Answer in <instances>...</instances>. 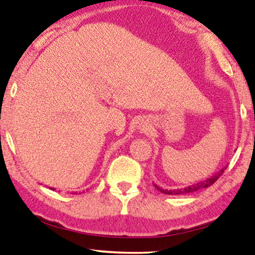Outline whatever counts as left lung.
<instances>
[{
    "label": "left lung",
    "instance_id": "obj_1",
    "mask_svg": "<svg viewBox=\"0 0 255 255\" xmlns=\"http://www.w3.org/2000/svg\"><path fill=\"white\" fill-rule=\"evenodd\" d=\"M224 170H226V167H223V169L218 172V173H216L215 175L211 176L209 179H206L205 181H201V182H198L195 184H191L189 185V187H185L182 189H176V190H164L162 188L157 187L156 184H154V187L156 188L157 190H159L162 193H165V195H185V193H191V192H196L198 190H201V189H205V188H208L210 187L211 184H214L216 181L218 180L219 176H221L224 173Z\"/></svg>",
    "mask_w": 255,
    "mask_h": 255
}]
</instances>
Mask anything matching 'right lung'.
Listing matches in <instances>:
<instances>
[{"mask_svg": "<svg viewBox=\"0 0 255 255\" xmlns=\"http://www.w3.org/2000/svg\"><path fill=\"white\" fill-rule=\"evenodd\" d=\"M53 190H54V189H53Z\"/></svg>", "mask_w": 255, "mask_h": 255, "instance_id": "obj_1", "label": "right lung"}]
</instances>
